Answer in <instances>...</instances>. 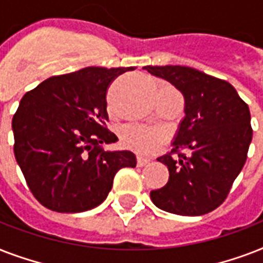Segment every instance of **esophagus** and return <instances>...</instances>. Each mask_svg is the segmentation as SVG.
Segmentation results:
<instances>
[{"label": "esophagus", "instance_id": "34e87169", "mask_svg": "<svg viewBox=\"0 0 263 263\" xmlns=\"http://www.w3.org/2000/svg\"><path fill=\"white\" fill-rule=\"evenodd\" d=\"M148 162H150V160H148V158H144V157H138V158H136V164H138V166H144V165H147Z\"/></svg>", "mask_w": 263, "mask_h": 263}]
</instances>
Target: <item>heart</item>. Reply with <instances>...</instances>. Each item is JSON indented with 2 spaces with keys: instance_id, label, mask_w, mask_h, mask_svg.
<instances>
[{
  "instance_id": "heart-1",
  "label": "heart",
  "mask_w": 263,
  "mask_h": 263,
  "mask_svg": "<svg viewBox=\"0 0 263 263\" xmlns=\"http://www.w3.org/2000/svg\"><path fill=\"white\" fill-rule=\"evenodd\" d=\"M166 139L168 135L162 128L143 125H128L121 134V142L125 147L144 156L158 152Z\"/></svg>"
}]
</instances>
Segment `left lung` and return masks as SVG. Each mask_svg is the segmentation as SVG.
<instances>
[{
  "instance_id": "left-lung-1",
  "label": "left lung",
  "mask_w": 263,
  "mask_h": 263,
  "mask_svg": "<svg viewBox=\"0 0 263 263\" xmlns=\"http://www.w3.org/2000/svg\"><path fill=\"white\" fill-rule=\"evenodd\" d=\"M143 69L171 82L185 101V117L172 152L157 160L168 166L169 180L150 192L153 203L179 216L213 212L227 199L247 160L253 139L249 105L232 84L194 68L147 65Z\"/></svg>"
}]
</instances>
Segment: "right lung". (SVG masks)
Returning <instances> with one entry per match:
<instances>
[{
  "label": "right lung",
  "mask_w": 263,
  "mask_h": 263,
  "mask_svg": "<svg viewBox=\"0 0 263 263\" xmlns=\"http://www.w3.org/2000/svg\"><path fill=\"white\" fill-rule=\"evenodd\" d=\"M134 67H87L51 76L26 92L13 115V152L27 185L53 212L80 213L106 199L121 168H135L131 152H105L107 88Z\"/></svg>",
  "instance_id": "obj_1"
}]
</instances>
